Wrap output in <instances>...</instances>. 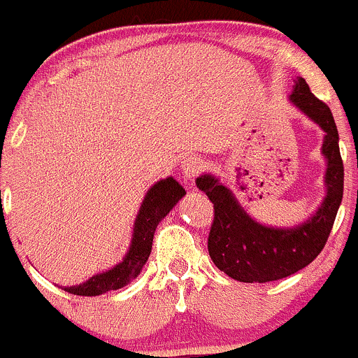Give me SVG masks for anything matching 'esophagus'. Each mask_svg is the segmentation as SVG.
Instances as JSON below:
<instances>
[{
    "mask_svg": "<svg viewBox=\"0 0 358 358\" xmlns=\"http://www.w3.org/2000/svg\"><path fill=\"white\" fill-rule=\"evenodd\" d=\"M180 168H182V175L183 178L189 180V182H194V178H196L197 175L202 171V161L199 157L196 156H187L183 157L182 164H180Z\"/></svg>",
    "mask_w": 358,
    "mask_h": 358,
    "instance_id": "1",
    "label": "esophagus"
}]
</instances>
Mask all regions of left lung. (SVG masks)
Returning <instances> with one entry per match:
<instances>
[{
    "mask_svg": "<svg viewBox=\"0 0 358 358\" xmlns=\"http://www.w3.org/2000/svg\"><path fill=\"white\" fill-rule=\"evenodd\" d=\"M289 100L324 129L322 154L327 159V194L315 215L292 229H273L255 222L229 189L211 175L196 180L215 209L208 251L222 272L239 282H270L305 268L322 251L343 199V169L338 128L331 109L310 92L303 78L292 86Z\"/></svg>",
    "mask_w": 358,
    "mask_h": 358,
    "instance_id": "left-lung-1",
    "label": "left lung"
}]
</instances>
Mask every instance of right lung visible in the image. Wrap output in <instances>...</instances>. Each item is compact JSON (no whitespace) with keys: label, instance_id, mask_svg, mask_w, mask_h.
<instances>
[{"label":"right lung","instance_id":"add662e5","mask_svg":"<svg viewBox=\"0 0 358 358\" xmlns=\"http://www.w3.org/2000/svg\"><path fill=\"white\" fill-rule=\"evenodd\" d=\"M183 196H185V189L171 176L150 187L140 206L138 216L135 220V229H133L131 246L122 262L107 272L96 273L79 286L66 287V291L78 296H99L128 286L149 259L150 251H152L154 232H156L159 222L171 211L173 206Z\"/></svg>","mask_w":358,"mask_h":358}]
</instances>
